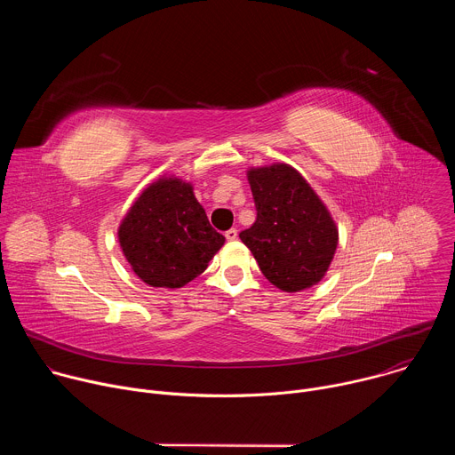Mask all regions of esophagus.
I'll use <instances>...</instances> for the list:
<instances>
[{"label": "esophagus", "instance_id": "esophagus-1", "mask_svg": "<svg viewBox=\"0 0 455 455\" xmlns=\"http://www.w3.org/2000/svg\"><path fill=\"white\" fill-rule=\"evenodd\" d=\"M225 237H227L228 241H235V239H237V230H235V228L227 230V232H225Z\"/></svg>", "mask_w": 455, "mask_h": 455}]
</instances>
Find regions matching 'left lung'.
Masks as SVG:
<instances>
[{
  "instance_id": "1",
  "label": "left lung",
  "mask_w": 455,
  "mask_h": 455,
  "mask_svg": "<svg viewBox=\"0 0 455 455\" xmlns=\"http://www.w3.org/2000/svg\"><path fill=\"white\" fill-rule=\"evenodd\" d=\"M255 223L239 234L263 275L295 293L318 284L339 246V227L307 180L288 164L250 167Z\"/></svg>"
}]
</instances>
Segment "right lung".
I'll return each mask as SVG.
<instances>
[{"instance_id": "1", "label": "right lung", "mask_w": 455, "mask_h": 455, "mask_svg": "<svg viewBox=\"0 0 455 455\" xmlns=\"http://www.w3.org/2000/svg\"><path fill=\"white\" fill-rule=\"evenodd\" d=\"M118 243L135 275L153 288H183L225 244L194 187L174 174L149 183L122 218Z\"/></svg>"}]
</instances>
